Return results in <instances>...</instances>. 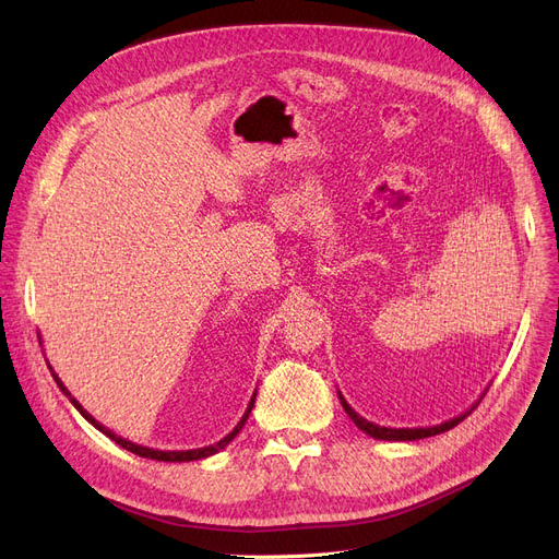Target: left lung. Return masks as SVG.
<instances>
[{
  "mask_svg": "<svg viewBox=\"0 0 559 559\" xmlns=\"http://www.w3.org/2000/svg\"><path fill=\"white\" fill-rule=\"evenodd\" d=\"M337 396H340V403H342V407H344V413L348 415V419L354 421L362 432H367L369 437H373V439H385V442H415V439H424V437H432V435H439V432H447V430H451L453 426H457L466 415H472V409L483 401V396L466 409V413H462V415H457V417H453V419H449V421H442V424H437V426H426V428H385V426H378V424H373V421H367L365 417H360L354 407H350L348 403H346V399L342 396V392H337Z\"/></svg>",
  "mask_w": 559,
  "mask_h": 559,
  "instance_id": "obj_1",
  "label": "left lung"
}]
</instances>
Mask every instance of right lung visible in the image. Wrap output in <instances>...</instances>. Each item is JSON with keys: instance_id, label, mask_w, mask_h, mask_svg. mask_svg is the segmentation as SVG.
<instances>
[{"instance_id": "1", "label": "right lung", "mask_w": 559, "mask_h": 559, "mask_svg": "<svg viewBox=\"0 0 559 559\" xmlns=\"http://www.w3.org/2000/svg\"><path fill=\"white\" fill-rule=\"evenodd\" d=\"M40 340V337H38ZM47 367H49V371H51V376H53V380H56V385H58V390H61L68 399H70V403L79 409V413L83 415V419L85 421H91L97 430H102L106 437H110L115 444H120L122 449H127V451H131V453H135V455H140V457H150V460H158V462H192V460H201V457H211V455H215V453H219L222 449H226L235 437H238V432L242 430V426L247 424V419H249V415H251V407H253V401H255V394L251 396V401H249V405H247V409H245V415H242V419L238 421V426H235L224 439H219L217 444H211V447H203V449H190V451H158V449H150V447H140V444H133V442H129V439H124V437H120V435H115L112 430H108L104 424H99L91 413H87V409H83V405L70 394V390L63 385V380L56 376V371L51 369V365L47 362Z\"/></svg>"}]
</instances>
